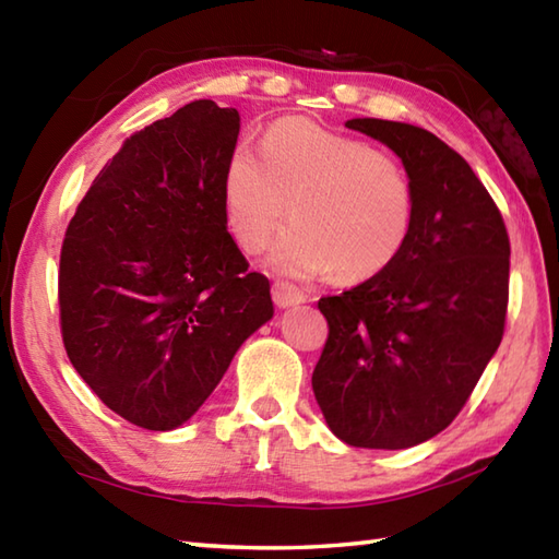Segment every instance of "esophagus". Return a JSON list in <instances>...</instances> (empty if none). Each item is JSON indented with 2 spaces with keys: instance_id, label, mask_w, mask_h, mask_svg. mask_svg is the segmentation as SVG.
I'll return each mask as SVG.
<instances>
[{
  "instance_id": "obj_1",
  "label": "esophagus",
  "mask_w": 559,
  "mask_h": 559,
  "mask_svg": "<svg viewBox=\"0 0 559 559\" xmlns=\"http://www.w3.org/2000/svg\"><path fill=\"white\" fill-rule=\"evenodd\" d=\"M271 295H273V302H276V307H281V310L307 302V295L300 288H295L290 283H283V281L273 283Z\"/></svg>"
}]
</instances>
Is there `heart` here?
I'll use <instances>...</instances> for the list:
<instances>
[{"mask_svg":"<svg viewBox=\"0 0 559 559\" xmlns=\"http://www.w3.org/2000/svg\"><path fill=\"white\" fill-rule=\"evenodd\" d=\"M230 230L259 252L288 213L271 266L286 276L334 269L343 281L382 273L408 240L413 185L389 153L305 120L276 122L261 148L237 141L223 175Z\"/></svg>","mask_w":559,"mask_h":559,"instance_id":"1","label":"heart"}]
</instances>
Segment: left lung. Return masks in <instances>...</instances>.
Listing matches in <instances>:
<instances>
[{"mask_svg": "<svg viewBox=\"0 0 559 559\" xmlns=\"http://www.w3.org/2000/svg\"><path fill=\"white\" fill-rule=\"evenodd\" d=\"M346 127L401 158L413 223L382 273L319 300L329 338L312 389L346 444L408 449L456 418L500 348L509 237L471 165L427 129L374 117Z\"/></svg>", "mask_w": 559, "mask_h": 559, "instance_id": "1", "label": "left lung"}]
</instances>
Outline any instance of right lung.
Wrapping results in <instances>:
<instances>
[{
    "label": "right lung",
    "instance_id": "add662e5",
    "mask_svg": "<svg viewBox=\"0 0 559 559\" xmlns=\"http://www.w3.org/2000/svg\"><path fill=\"white\" fill-rule=\"evenodd\" d=\"M240 112L194 100L124 141L71 218L59 259L62 338L96 396L146 430L185 425L271 288L228 233L223 175Z\"/></svg>",
    "mask_w": 559,
    "mask_h": 559
}]
</instances>
